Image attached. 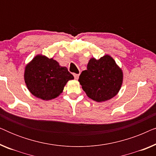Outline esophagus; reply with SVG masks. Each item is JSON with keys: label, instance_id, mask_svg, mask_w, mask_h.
<instances>
[{"label": "esophagus", "instance_id": "obj_1", "mask_svg": "<svg viewBox=\"0 0 156 156\" xmlns=\"http://www.w3.org/2000/svg\"><path fill=\"white\" fill-rule=\"evenodd\" d=\"M79 76H80V74H74V79H75V80H78V78H79Z\"/></svg>", "mask_w": 156, "mask_h": 156}]
</instances>
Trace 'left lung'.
<instances>
[{
	"instance_id": "8db88e82",
	"label": "left lung",
	"mask_w": 156,
	"mask_h": 156,
	"mask_svg": "<svg viewBox=\"0 0 156 156\" xmlns=\"http://www.w3.org/2000/svg\"><path fill=\"white\" fill-rule=\"evenodd\" d=\"M123 73L112 57L105 55L99 59L92 57L87 69L81 73L79 82L87 97L103 102L114 97L122 86Z\"/></svg>"
}]
</instances>
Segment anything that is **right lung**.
<instances>
[{
  "instance_id": "obj_1",
  "label": "right lung",
  "mask_w": 156,
  "mask_h": 156,
  "mask_svg": "<svg viewBox=\"0 0 156 156\" xmlns=\"http://www.w3.org/2000/svg\"><path fill=\"white\" fill-rule=\"evenodd\" d=\"M72 80L74 76L67 67L42 55H36L25 67L24 80L27 89L35 97L45 101L59 97Z\"/></svg>"
}]
</instances>
